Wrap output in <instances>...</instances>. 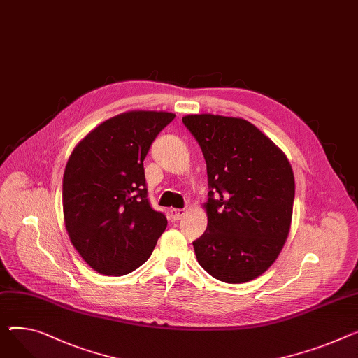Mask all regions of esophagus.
Returning a JSON list of instances; mask_svg holds the SVG:
<instances>
[{
  "label": "esophagus",
  "instance_id": "1",
  "mask_svg": "<svg viewBox=\"0 0 358 358\" xmlns=\"http://www.w3.org/2000/svg\"><path fill=\"white\" fill-rule=\"evenodd\" d=\"M170 213H171V219L174 222H178V220H181L185 216V210L184 208H173Z\"/></svg>",
  "mask_w": 358,
  "mask_h": 358
}]
</instances>
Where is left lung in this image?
<instances>
[{
	"mask_svg": "<svg viewBox=\"0 0 358 358\" xmlns=\"http://www.w3.org/2000/svg\"><path fill=\"white\" fill-rule=\"evenodd\" d=\"M207 165V229L193 242L201 268L227 283L264 273L287 241L295 199L291 164L242 117L188 115Z\"/></svg>",
	"mask_w": 358,
	"mask_h": 358,
	"instance_id": "obj_1",
	"label": "left lung"
}]
</instances>
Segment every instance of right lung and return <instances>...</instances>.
Here are the masks:
<instances>
[{"instance_id": "1", "label": "right lung", "mask_w": 358, "mask_h": 358, "mask_svg": "<svg viewBox=\"0 0 358 358\" xmlns=\"http://www.w3.org/2000/svg\"><path fill=\"white\" fill-rule=\"evenodd\" d=\"M170 112L132 110L87 134L63 176L70 242L98 273L122 276L145 264L166 227L148 200L144 159Z\"/></svg>"}]
</instances>
